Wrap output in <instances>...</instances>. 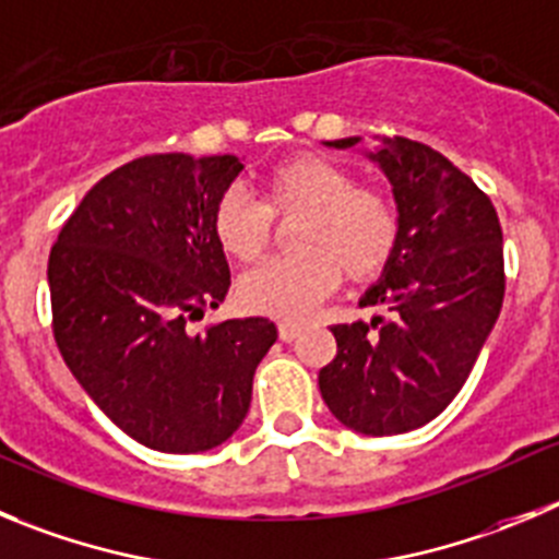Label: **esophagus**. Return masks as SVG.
<instances>
[{"label": "esophagus", "instance_id": "34e87169", "mask_svg": "<svg viewBox=\"0 0 559 559\" xmlns=\"http://www.w3.org/2000/svg\"><path fill=\"white\" fill-rule=\"evenodd\" d=\"M278 336L284 338V342H295V338L300 336V322H292V320L278 322Z\"/></svg>", "mask_w": 559, "mask_h": 559}]
</instances>
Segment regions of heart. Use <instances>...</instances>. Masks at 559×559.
I'll return each mask as SVG.
<instances>
[{"label": "heart", "mask_w": 559, "mask_h": 559, "mask_svg": "<svg viewBox=\"0 0 559 559\" xmlns=\"http://www.w3.org/2000/svg\"><path fill=\"white\" fill-rule=\"evenodd\" d=\"M267 203L231 187L212 206V234L223 253L250 264L273 239V217H297V253L250 270L237 286L245 311L297 320L342 281H369L383 273L397 250L400 217L383 192L358 187L338 162L295 154L270 168Z\"/></svg>", "instance_id": "1"}]
</instances>
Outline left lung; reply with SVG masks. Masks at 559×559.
<instances>
[{
    "instance_id": "left-lung-1",
    "label": "left lung",
    "mask_w": 559,
    "mask_h": 559,
    "mask_svg": "<svg viewBox=\"0 0 559 559\" xmlns=\"http://www.w3.org/2000/svg\"><path fill=\"white\" fill-rule=\"evenodd\" d=\"M369 159L391 181L400 242L361 306L391 317L331 328L336 358L320 391L344 427L397 436L436 419L466 383L502 309V226L491 198L430 145L380 138Z\"/></svg>"
}]
</instances>
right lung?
I'll use <instances>...</instances> for the list:
<instances>
[{"label":"right lung","instance_id":"right-lung-1","mask_svg":"<svg viewBox=\"0 0 559 559\" xmlns=\"http://www.w3.org/2000/svg\"><path fill=\"white\" fill-rule=\"evenodd\" d=\"M242 159L151 154L104 176L49 253L51 328L87 397L138 444L206 452L242 425L278 331L245 317L192 333L231 286L212 206Z\"/></svg>","mask_w":559,"mask_h":559}]
</instances>
